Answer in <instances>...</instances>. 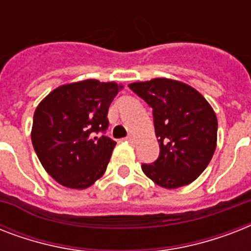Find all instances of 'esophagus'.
<instances>
[{"label": "esophagus", "instance_id": "esophagus-1", "mask_svg": "<svg viewBox=\"0 0 251 251\" xmlns=\"http://www.w3.org/2000/svg\"><path fill=\"white\" fill-rule=\"evenodd\" d=\"M126 141H127V142H129V143H131V145H133L134 142H135V138L131 137V135H129V137L126 138Z\"/></svg>", "mask_w": 251, "mask_h": 251}]
</instances>
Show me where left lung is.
Segmentation results:
<instances>
[{"mask_svg": "<svg viewBox=\"0 0 251 251\" xmlns=\"http://www.w3.org/2000/svg\"><path fill=\"white\" fill-rule=\"evenodd\" d=\"M152 108L160 153L142 171L165 189L198 178L214 156L218 118L206 99L189 84L167 78L129 84Z\"/></svg>", "mask_w": 251, "mask_h": 251, "instance_id": "8db88e82", "label": "left lung"}]
</instances>
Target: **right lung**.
Listing matches in <instances>:
<instances>
[{
  "instance_id": "1",
  "label": "right lung",
  "mask_w": 251,
  "mask_h": 251,
  "mask_svg": "<svg viewBox=\"0 0 251 251\" xmlns=\"http://www.w3.org/2000/svg\"><path fill=\"white\" fill-rule=\"evenodd\" d=\"M122 86L87 79L57 87L33 114V149L62 186L86 189L104 175L116 142L105 134L108 109Z\"/></svg>"
}]
</instances>
